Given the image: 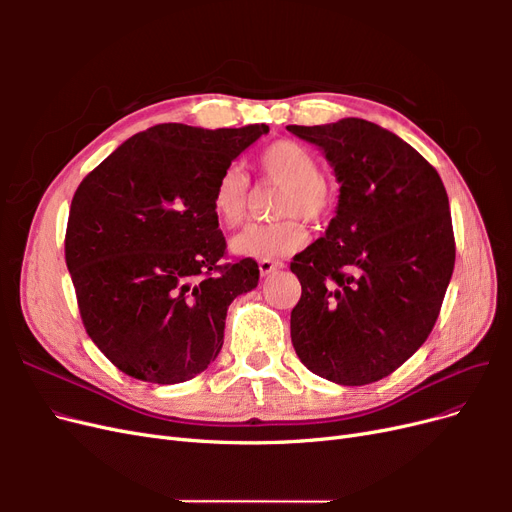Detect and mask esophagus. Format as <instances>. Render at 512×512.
Masks as SVG:
<instances>
[{"label":"esophagus","instance_id":"esophagus-1","mask_svg":"<svg viewBox=\"0 0 512 512\" xmlns=\"http://www.w3.org/2000/svg\"><path fill=\"white\" fill-rule=\"evenodd\" d=\"M282 267H284L282 262H277V260H260V262H258V269H260L262 275H269V273H273V271H277V269H282Z\"/></svg>","mask_w":512,"mask_h":512}]
</instances>
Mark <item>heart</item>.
<instances>
[{
    "instance_id": "heart-1",
    "label": "heart",
    "mask_w": 512,
    "mask_h": 512,
    "mask_svg": "<svg viewBox=\"0 0 512 512\" xmlns=\"http://www.w3.org/2000/svg\"><path fill=\"white\" fill-rule=\"evenodd\" d=\"M260 175L275 185H284L277 196L275 213L280 220L252 224L232 239V252L247 258H280L299 252L309 235L301 218L320 222L333 207V188L322 177V166L316 153L282 138L260 151ZM250 179L237 164L226 166L211 190V209L222 226L235 228L250 211Z\"/></svg>"
}]
</instances>
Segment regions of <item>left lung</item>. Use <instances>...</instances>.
<instances>
[{"mask_svg": "<svg viewBox=\"0 0 512 512\" xmlns=\"http://www.w3.org/2000/svg\"><path fill=\"white\" fill-rule=\"evenodd\" d=\"M288 132L318 145L342 183L324 237L290 262L301 282L292 346L316 376L378 382L425 344L451 282L444 183L414 147L365 119Z\"/></svg>", "mask_w": 512, "mask_h": 512, "instance_id": "obj_1", "label": "left lung"}]
</instances>
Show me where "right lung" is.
I'll return each mask as SVG.
<instances>
[{
    "instance_id": "obj_1",
    "label": "right lung",
    "mask_w": 512,
    "mask_h": 512,
    "mask_svg": "<svg viewBox=\"0 0 512 512\" xmlns=\"http://www.w3.org/2000/svg\"><path fill=\"white\" fill-rule=\"evenodd\" d=\"M265 123H160L98 164L74 192L66 265L85 331L123 374L185 382L215 361L228 305L258 286L252 258L226 260L211 209L218 175Z\"/></svg>"
}]
</instances>
